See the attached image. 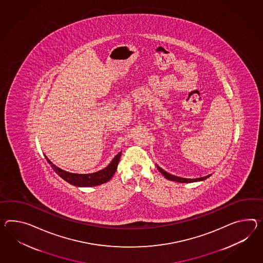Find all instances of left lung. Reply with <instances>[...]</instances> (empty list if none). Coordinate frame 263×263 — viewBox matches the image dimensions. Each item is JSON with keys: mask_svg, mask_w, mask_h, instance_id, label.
Listing matches in <instances>:
<instances>
[{"mask_svg": "<svg viewBox=\"0 0 263 263\" xmlns=\"http://www.w3.org/2000/svg\"><path fill=\"white\" fill-rule=\"evenodd\" d=\"M157 168L159 169L160 173L164 176L165 179H169V180H173V181H177V182H181V183H190V182L201 181V180L208 179L211 176V174H210L208 176H205V177H202V178H198V179H185V178H180V177H177V176H174L172 174L168 173L166 171H164L162 168H160L159 165H157Z\"/></svg>", "mask_w": 263, "mask_h": 263, "instance_id": "8db88e82", "label": "left lung"}]
</instances>
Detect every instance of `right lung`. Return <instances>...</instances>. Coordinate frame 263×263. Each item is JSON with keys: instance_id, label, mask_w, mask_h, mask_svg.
<instances>
[{"instance_id": "right-lung-1", "label": "right lung", "mask_w": 263, "mask_h": 263, "mask_svg": "<svg viewBox=\"0 0 263 263\" xmlns=\"http://www.w3.org/2000/svg\"><path fill=\"white\" fill-rule=\"evenodd\" d=\"M121 155L122 152L116 155L114 159L111 160V162L105 168L95 173L90 174L70 173V172L64 171L60 167L53 164L51 160H49L45 155V157L46 160L48 161V163L51 164L53 170L65 181L69 182L72 185L79 186V187H92V186L101 185L110 180L117 170L119 161L121 159Z\"/></svg>"}]
</instances>
